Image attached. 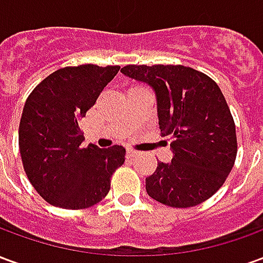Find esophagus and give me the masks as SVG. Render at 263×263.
<instances>
[{"instance_id": "esophagus-1", "label": "esophagus", "mask_w": 263, "mask_h": 263, "mask_svg": "<svg viewBox=\"0 0 263 263\" xmlns=\"http://www.w3.org/2000/svg\"><path fill=\"white\" fill-rule=\"evenodd\" d=\"M137 155H138V151H134V149L131 148L126 149V156H128V158H134V156H137Z\"/></svg>"}]
</instances>
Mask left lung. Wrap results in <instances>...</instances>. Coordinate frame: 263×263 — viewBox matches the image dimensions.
<instances>
[{
  "instance_id": "obj_1",
  "label": "left lung",
  "mask_w": 263,
  "mask_h": 263,
  "mask_svg": "<svg viewBox=\"0 0 263 263\" xmlns=\"http://www.w3.org/2000/svg\"><path fill=\"white\" fill-rule=\"evenodd\" d=\"M121 73L154 90L160 132L173 137V158L158 162L146 177L148 194L176 209L205 201L226 182L237 158L235 124L220 87L186 66L129 65Z\"/></svg>"
}]
</instances>
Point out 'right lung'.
<instances>
[{
    "instance_id": "1",
    "label": "right lung",
    "mask_w": 263,
    "mask_h": 263,
    "mask_svg": "<svg viewBox=\"0 0 263 263\" xmlns=\"http://www.w3.org/2000/svg\"><path fill=\"white\" fill-rule=\"evenodd\" d=\"M120 66L81 65L48 76L29 94L20 122V152L29 182L48 203L67 210L91 207L109 192L111 176L125 162L120 145L90 143L79 122Z\"/></svg>"
}]
</instances>
